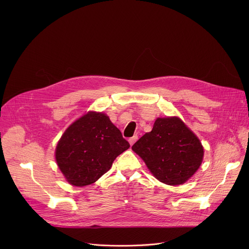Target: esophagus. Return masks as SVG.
Here are the masks:
<instances>
[{
    "label": "esophagus",
    "mask_w": 249,
    "mask_h": 249,
    "mask_svg": "<svg viewBox=\"0 0 249 249\" xmlns=\"http://www.w3.org/2000/svg\"><path fill=\"white\" fill-rule=\"evenodd\" d=\"M137 140H138V136H137V135H134L132 138H130V139H129V143H130V145L132 146Z\"/></svg>",
    "instance_id": "obj_1"
}]
</instances>
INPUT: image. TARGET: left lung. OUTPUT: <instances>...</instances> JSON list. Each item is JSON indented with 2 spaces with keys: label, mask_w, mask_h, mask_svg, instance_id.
<instances>
[{
  "label": "left lung",
  "mask_w": 249,
  "mask_h": 249,
  "mask_svg": "<svg viewBox=\"0 0 249 249\" xmlns=\"http://www.w3.org/2000/svg\"><path fill=\"white\" fill-rule=\"evenodd\" d=\"M132 150L160 182L179 185L200 167L204 149L198 137L178 117L158 118L153 130L141 137Z\"/></svg>",
  "instance_id": "8db88e82"
}]
</instances>
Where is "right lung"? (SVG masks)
Returning <instances> with one entry per match:
<instances>
[{
  "mask_svg": "<svg viewBox=\"0 0 249 249\" xmlns=\"http://www.w3.org/2000/svg\"><path fill=\"white\" fill-rule=\"evenodd\" d=\"M130 144L102 112L89 111L64 132L55 158L66 180L74 186L95 182Z\"/></svg>",
  "mask_w": 249,
  "mask_h": 249,
  "instance_id": "1",
  "label": "right lung"
}]
</instances>
